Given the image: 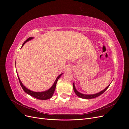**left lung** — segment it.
Here are the masks:
<instances>
[{"instance_id":"obj_1","label":"left lung","mask_w":129,"mask_h":129,"mask_svg":"<svg viewBox=\"0 0 129 129\" xmlns=\"http://www.w3.org/2000/svg\"><path fill=\"white\" fill-rule=\"evenodd\" d=\"M110 85V84H109L106 88H105L104 90H103L102 91H100L98 93H95V94H92V95L83 94V93H82L79 92L76 89L74 83H73V89H74V92H75V93H76V95L77 96H79V97H81V98H82V99H93V98H96V97L100 96L101 95H102V93L109 88V85Z\"/></svg>"}]
</instances>
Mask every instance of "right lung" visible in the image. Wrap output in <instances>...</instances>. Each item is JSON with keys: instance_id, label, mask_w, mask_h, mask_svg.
Segmentation results:
<instances>
[{"instance_id": "right-lung-1", "label": "right lung", "mask_w": 129, "mask_h": 129, "mask_svg": "<svg viewBox=\"0 0 129 129\" xmlns=\"http://www.w3.org/2000/svg\"><path fill=\"white\" fill-rule=\"evenodd\" d=\"M33 39V37L28 38L24 43H23L22 47L24 45V44H25L26 42L28 41H29L30 40H32V39ZM62 74H63V73L61 74L60 75H59L57 76V77L56 78V79L55 80V82H54V83L53 85H52L51 88H50V89H49L48 90H47L45 91H42V92H35V91H33L30 90H29V89H27V88H26L24 86V85H23V84L21 82V81H20V79H19V76H18V79H19V82H20V84L21 85L22 88L23 89V90H24V91L26 93H27V94L30 95L31 96H33V97H35V98H36L37 99L42 100H48L49 99H50L52 97L53 93L54 92V91H55V90L56 85V83H57V82L58 80L59 79V78L60 77V76L62 75Z\"/></svg>"}]
</instances>
